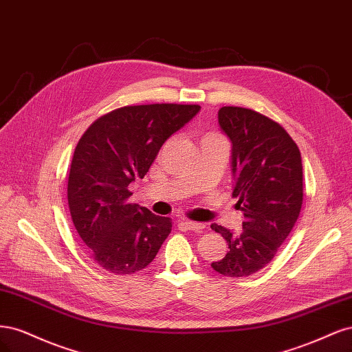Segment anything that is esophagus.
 <instances>
[{
	"mask_svg": "<svg viewBox=\"0 0 352 352\" xmlns=\"http://www.w3.org/2000/svg\"><path fill=\"white\" fill-rule=\"evenodd\" d=\"M181 222H183L190 231L201 232L203 230H205V223H201V222H195V221H188V219H186V221H181Z\"/></svg>",
	"mask_w": 352,
	"mask_h": 352,
	"instance_id": "obj_1",
	"label": "esophagus"
}]
</instances>
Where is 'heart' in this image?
Returning <instances> with one entry per match:
<instances>
[{
    "label": "heart",
    "instance_id": "b5f03b06",
    "mask_svg": "<svg viewBox=\"0 0 352 352\" xmlns=\"http://www.w3.org/2000/svg\"><path fill=\"white\" fill-rule=\"evenodd\" d=\"M206 138H219V135H217V134H208ZM206 138H205V139H206Z\"/></svg>",
    "mask_w": 352,
    "mask_h": 352
}]
</instances>
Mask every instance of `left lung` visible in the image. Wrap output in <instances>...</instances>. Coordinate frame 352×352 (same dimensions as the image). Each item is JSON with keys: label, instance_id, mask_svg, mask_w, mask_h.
I'll use <instances>...</instances> for the list:
<instances>
[{"label": "left lung", "instance_id": "8db88e82", "mask_svg": "<svg viewBox=\"0 0 352 352\" xmlns=\"http://www.w3.org/2000/svg\"><path fill=\"white\" fill-rule=\"evenodd\" d=\"M219 126L232 142V197L244 214L243 230L210 228L230 252L210 266L230 278L250 276L272 262L302 206V164L297 143L280 124L257 111L222 107Z\"/></svg>", "mask_w": 352, "mask_h": 352}]
</instances>
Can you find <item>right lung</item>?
<instances>
[{"label": "right lung", "instance_id": "right-lung-1", "mask_svg": "<svg viewBox=\"0 0 352 352\" xmlns=\"http://www.w3.org/2000/svg\"><path fill=\"white\" fill-rule=\"evenodd\" d=\"M199 105L122 107L90 124L70 165L67 199L73 223L94 262L116 275L144 269L171 232L173 219L129 201L166 139Z\"/></svg>", "mask_w": 352, "mask_h": 352}]
</instances>
